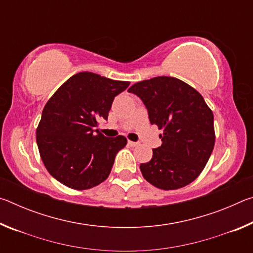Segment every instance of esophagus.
Masks as SVG:
<instances>
[{
	"mask_svg": "<svg viewBox=\"0 0 253 253\" xmlns=\"http://www.w3.org/2000/svg\"><path fill=\"white\" fill-rule=\"evenodd\" d=\"M128 145H129V146H137V145H138V143L137 142H131V140H128Z\"/></svg>",
	"mask_w": 253,
	"mask_h": 253,
	"instance_id": "esophagus-1",
	"label": "esophagus"
}]
</instances>
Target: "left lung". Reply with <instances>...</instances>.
I'll use <instances>...</instances> for the list:
<instances>
[{
    "label": "left lung",
    "instance_id": "obj_1",
    "mask_svg": "<svg viewBox=\"0 0 253 253\" xmlns=\"http://www.w3.org/2000/svg\"><path fill=\"white\" fill-rule=\"evenodd\" d=\"M128 91L144 102L152 125L164 130L152 160L139 166L144 178L162 190L193 182L215 142L213 113L204 98L184 81L165 76L140 81Z\"/></svg>",
    "mask_w": 253,
    "mask_h": 253
}]
</instances>
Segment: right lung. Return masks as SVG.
Instances as JSON below:
<instances>
[{"label": "right lung", "instance_id": "right-lung-1", "mask_svg": "<svg viewBox=\"0 0 253 253\" xmlns=\"http://www.w3.org/2000/svg\"><path fill=\"white\" fill-rule=\"evenodd\" d=\"M128 85L127 81L79 72L46 102L37 144L45 169L57 181L75 190H88L108 177L127 139L106 137L96 128L99 119H108L114 98Z\"/></svg>", "mask_w": 253, "mask_h": 253}]
</instances>
